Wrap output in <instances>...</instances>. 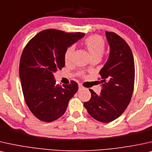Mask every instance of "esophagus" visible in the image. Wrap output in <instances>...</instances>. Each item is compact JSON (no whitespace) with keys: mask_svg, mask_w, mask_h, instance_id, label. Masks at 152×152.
I'll use <instances>...</instances> for the list:
<instances>
[{"mask_svg":"<svg viewBox=\"0 0 152 152\" xmlns=\"http://www.w3.org/2000/svg\"><path fill=\"white\" fill-rule=\"evenodd\" d=\"M83 86H81V85H79V86H78V89H79V90H82V89H83Z\"/></svg>","mask_w":152,"mask_h":152,"instance_id":"obj_1","label":"esophagus"}]
</instances>
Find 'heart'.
I'll list each match as a JSON object with an SVG mask.
<instances>
[{"instance_id":"heart-1","label":"heart","mask_w":152,"mask_h":152,"mask_svg":"<svg viewBox=\"0 0 152 152\" xmlns=\"http://www.w3.org/2000/svg\"><path fill=\"white\" fill-rule=\"evenodd\" d=\"M83 44L92 58L96 57L100 58L102 56L105 50V42L99 36L94 35L89 36L84 41ZM73 53H74V48L72 46L68 47L65 50L64 60L66 64L70 63Z\"/></svg>"}]
</instances>
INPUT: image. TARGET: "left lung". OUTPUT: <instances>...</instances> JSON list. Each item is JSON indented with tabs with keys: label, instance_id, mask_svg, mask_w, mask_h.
I'll return each instance as SVG.
<instances>
[{
	"label": "left lung",
	"instance_id": "obj_1",
	"mask_svg": "<svg viewBox=\"0 0 152 152\" xmlns=\"http://www.w3.org/2000/svg\"><path fill=\"white\" fill-rule=\"evenodd\" d=\"M110 47L108 60L99 72L101 93L90 89L91 98L84 102L88 114L98 121L109 123L121 115L131 99L135 62L128 43L114 32H105Z\"/></svg>",
	"mask_w": 152,
	"mask_h": 152
}]
</instances>
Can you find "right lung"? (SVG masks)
<instances>
[{"label":"right lung","mask_w":152,"mask_h":152,"mask_svg":"<svg viewBox=\"0 0 152 152\" xmlns=\"http://www.w3.org/2000/svg\"><path fill=\"white\" fill-rule=\"evenodd\" d=\"M85 36L60 30H43L25 46L20 62V78L25 102L39 120L52 122L61 117L78 89L77 83L57 85L54 73L64 66V54Z\"/></svg>","instance_id":"right-lung-1"}]
</instances>
